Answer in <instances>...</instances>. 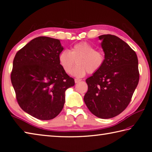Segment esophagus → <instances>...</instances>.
I'll list each match as a JSON object with an SVG mask.
<instances>
[{
    "label": "esophagus",
    "mask_w": 152,
    "mask_h": 152,
    "mask_svg": "<svg viewBox=\"0 0 152 152\" xmlns=\"http://www.w3.org/2000/svg\"><path fill=\"white\" fill-rule=\"evenodd\" d=\"M82 80L81 79H77V78H75L74 79V81H75V83L76 84H78V83H79Z\"/></svg>",
    "instance_id": "1"
}]
</instances>
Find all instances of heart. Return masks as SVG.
I'll use <instances>...</instances> for the list:
<instances>
[{
    "instance_id": "1",
    "label": "heart",
    "mask_w": 152,
    "mask_h": 152,
    "mask_svg": "<svg viewBox=\"0 0 152 152\" xmlns=\"http://www.w3.org/2000/svg\"><path fill=\"white\" fill-rule=\"evenodd\" d=\"M77 66L71 72L76 78L84 77L88 71L94 74L102 67L105 58L101 52L87 42H80L72 47L70 51L64 50L58 55V62L65 72L70 73L75 64Z\"/></svg>"
}]
</instances>
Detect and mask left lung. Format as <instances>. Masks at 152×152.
I'll return each instance as SVG.
<instances>
[{"instance_id":"obj_1","label":"left lung","mask_w":152,"mask_h":152,"mask_svg":"<svg viewBox=\"0 0 152 152\" xmlns=\"http://www.w3.org/2000/svg\"><path fill=\"white\" fill-rule=\"evenodd\" d=\"M104 52L100 70L86 80L84 102L92 114L108 119L122 113L130 102L139 82L138 60L128 44L116 36L98 37Z\"/></svg>"}]
</instances>
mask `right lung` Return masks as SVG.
Masks as SVG:
<instances>
[{
  "instance_id": "obj_1",
  "label": "right lung",
  "mask_w": 152,
  "mask_h": 152,
  "mask_svg": "<svg viewBox=\"0 0 152 152\" xmlns=\"http://www.w3.org/2000/svg\"><path fill=\"white\" fill-rule=\"evenodd\" d=\"M63 50L60 40L40 37L14 58L11 82L16 100L24 112L37 119L56 117L64 107L66 90L75 84L59 64Z\"/></svg>"
}]
</instances>
